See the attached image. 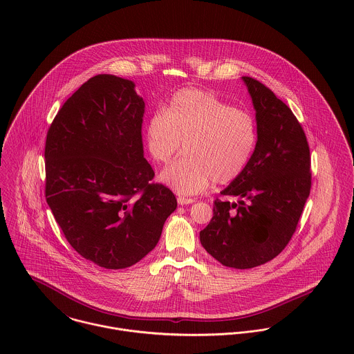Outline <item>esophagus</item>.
Returning a JSON list of instances; mask_svg holds the SVG:
<instances>
[{
    "label": "esophagus",
    "mask_w": 354,
    "mask_h": 354,
    "mask_svg": "<svg viewBox=\"0 0 354 354\" xmlns=\"http://www.w3.org/2000/svg\"><path fill=\"white\" fill-rule=\"evenodd\" d=\"M177 201H178V203H180L181 205H185V204H192V203H195V199H192V198H184V196H180Z\"/></svg>",
    "instance_id": "34e87169"
}]
</instances>
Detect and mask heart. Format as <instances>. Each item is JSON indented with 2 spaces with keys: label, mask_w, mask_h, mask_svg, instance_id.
<instances>
[{
  "label": "heart",
  "mask_w": 354,
  "mask_h": 354,
  "mask_svg": "<svg viewBox=\"0 0 354 354\" xmlns=\"http://www.w3.org/2000/svg\"><path fill=\"white\" fill-rule=\"evenodd\" d=\"M147 145L162 165L181 152L184 158L162 173V180L181 195H195L212 181L229 184L243 174L252 158L257 128L252 114L214 93L184 88L147 122Z\"/></svg>",
  "instance_id": "obj_1"
}]
</instances>
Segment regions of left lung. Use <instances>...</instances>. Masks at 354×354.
<instances>
[{"label":"left lung","instance_id":"left-lung-1","mask_svg":"<svg viewBox=\"0 0 354 354\" xmlns=\"http://www.w3.org/2000/svg\"><path fill=\"white\" fill-rule=\"evenodd\" d=\"M256 109L257 142L240 177L214 202L201 232L204 250L226 267L264 264L292 240L310 192V152L303 127L286 103L259 80L243 77Z\"/></svg>","mask_w":354,"mask_h":354}]
</instances>
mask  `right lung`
I'll return each mask as SVG.
<instances>
[{
	"mask_svg": "<svg viewBox=\"0 0 354 354\" xmlns=\"http://www.w3.org/2000/svg\"><path fill=\"white\" fill-rule=\"evenodd\" d=\"M143 114L131 80L97 75L48 131L46 202L72 248L103 268H127L151 252L177 208L143 156Z\"/></svg>",
	"mask_w": 354,
	"mask_h": 354,
	"instance_id": "1",
	"label": "right lung"
}]
</instances>
